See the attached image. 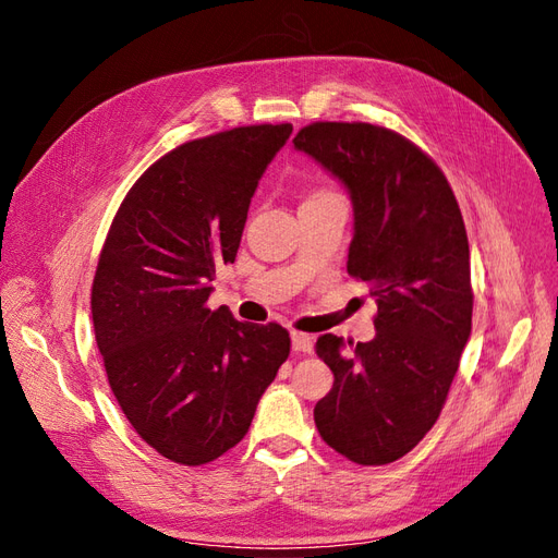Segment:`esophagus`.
Returning a JSON list of instances; mask_svg holds the SVG:
<instances>
[{"instance_id": "esophagus-1", "label": "esophagus", "mask_w": 558, "mask_h": 558, "mask_svg": "<svg viewBox=\"0 0 558 558\" xmlns=\"http://www.w3.org/2000/svg\"><path fill=\"white\" fill-rule=\"evenodd\" d=\"M291 340H293V351H298V353H312L314 351V337L307 335V332L293 330Z\"/></svg>"}]
</instances>
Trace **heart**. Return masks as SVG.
<instances>
[{"mask_svg":"<svg viewBox=\"0 0 558 558\" xmlns=\"http://www.w3.org/2000/svg\"><path fill=\"white\" fill-rule=\"evenodd\" d=\"M324 193H328V191H318V193H314V195H324Z\"/></svg>","mask_w":558,"mask_h":558,"instance_id":"obj_1","label":"heart"}]
</instances>
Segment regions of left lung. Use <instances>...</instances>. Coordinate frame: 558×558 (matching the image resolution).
Wrapping results in <instances>:
<instances>
[{"label":"left lung","instance_id":"1","mask_svg":"<svg viewBox=\"0 0 558 558\" xmlns=\"http://www.w3.org/2000/svg\"><path fill=\"white\" fill-rule=\"evenodd\" d=\"M293 144L349 189L347 272L377 300L375 340L353 344L332 332L316 340L335 375L314 408L316 428L353 463H393L440 416L470 337V248L459 202L435 160L388 128L318 121Z\"/></svg>","mask_w":558,"mask_h":558}]
</instances>
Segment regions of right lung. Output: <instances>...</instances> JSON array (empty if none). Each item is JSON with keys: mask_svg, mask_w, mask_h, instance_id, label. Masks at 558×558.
I'll list each match as a JSON object with an SVG mask.
<instances>
[{"mask_svg": "<svg viewBox=\"0 0 558 558\" xmlns=\"http://www.w3.org/2000/svg\"><path fill=\"white\" fill-rule=\"evenodd\" d=\"M291 132L244 125L172 148L134 181L99 253L90 310L109 386L142 440L174 463L205 465L238 445L291 353L279 324L207 305Z\"/></svg>", "mask_w": 558, "mask_h": 558, "instance_id": "add662e5", "label": "right lung"}]
</instances>
